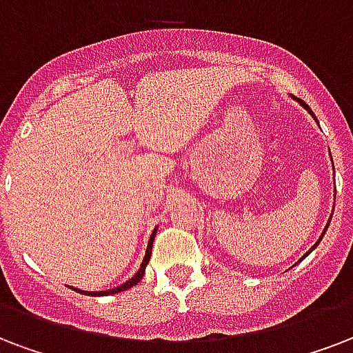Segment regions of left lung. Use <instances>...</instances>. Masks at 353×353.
Here are the masks:
<instances>
[{"instance_id": "obj_1", "label": "left lung", "mask_w": 353, "mask_h": 353, "mask_svg": "<svg viewBox=\"0 0 353 353\" xmlns=\"http://www.w3.org/2000/svg\"><path fill=\"white\" fill-rule=\"evenodd\" d=\"M298 101H300V99H298ZM300 103H302V107H303V109H305V111H309V114H313V111L309 109V105L305 103V101H300ZM313 118H314V120H316V117H314V114H313ZM327 225H330V224H327ZM327 225H326V230H327ZM326 230H324V233H326ZM324 233H322V236H324ZM322 236H320V239H319V242L322 241ZM319 242L314 244L313 248H316V246H319ZM313 248H311V250H313ZM311 250H309V252H311ZM309 252H307V254H309ZM307 254H305V255H307ZM305 255H303V257H305Z\"/></svg>"}]
</instances>
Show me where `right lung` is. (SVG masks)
Returning <instances> with one entry per match:
<instances>
[{
    "label": "right lung",
    "mask_w": 353,
    "mask_h": 353,
    "mask_svg": "<svg viewBox=\"0 0 353 353\" xmlns=\"http://www.w3.org/2000/svg\"><path fill=\"white\" fill-rule=\"evenodd\" d=\"M155 233H157V230L153 231L152 236H150V242H148V250H146V257H144V261H142V265H141V268H139V272L134 274L133 278L129 279V281L122 283L120 287H114V289L99 290V292H90V290H79V289H75V290H77V292H83V294H88V296H111V294H117V292H122V290L131 289V287L139 283V281L142 279V276H144L146 265L150 263V257H152V246H153V239H155Z\"/></svg>",
    "instance_id": "obj_1"
}]
</instances>
